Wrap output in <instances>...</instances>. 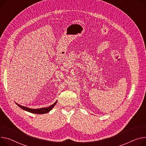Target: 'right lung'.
Listing matches in <instances>:
<instances>
[{"mask_svg": "<svg viewBox=\"0 0 146 146\" xmlns=\"http://www.w3.org/2000/svg\"><path fill=\"white\" fill-rule=\"evenodd\" d=\"M56 103H57V101L54 104L51 105L50 106L48 107V108H44L37 109H33L26 108V107L19 105L17 103H16V104L19 107V108H21V109H23V110H25L27 111L31 112V113H35V114H44V113H47L48 112H49L53 108V107L56 105Z\"/></svg>", "mask_w": 146, "mask_h": 146, "instance_id": "1", "label": "right lung"}]
</instances>
